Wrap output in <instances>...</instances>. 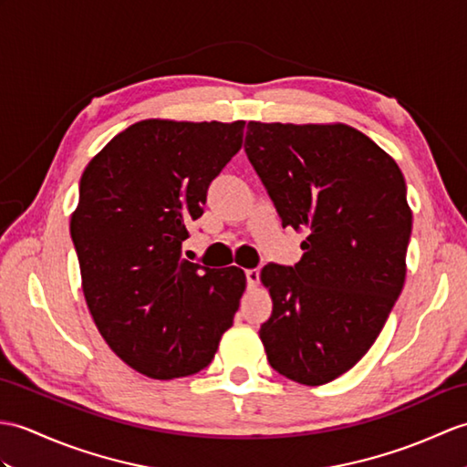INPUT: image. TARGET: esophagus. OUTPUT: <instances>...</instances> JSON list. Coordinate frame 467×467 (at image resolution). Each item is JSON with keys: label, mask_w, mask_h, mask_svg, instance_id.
<instances>
[{"label": "esophagus", "mask_w": 467, "mask_h": 467, "mask_svg": "<svg viewBox=\"0 0 467 467\" xmlns=\"http://www.w3.org/2000/svg\"><path fill=\"white\" fill-rule=\"evenodd\" d=\"M244 275H246L248 288H254L258 285V280H260V270L258 268H248V270H244Z\"/></svg>", "instance_id": "esophagus-1"}]
</instances>
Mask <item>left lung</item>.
Listing matches in <instances>:
<instances>
[{"mask_svg":"<svg viewBox=\"0 0 467 467\" xmlns=\"http://www.w3.org/2000/svg\"><path fill=\"white\" fill-rule=\"evenodd\" d=\"M246 157L283 226L306 229L295 266L260 280L273 314L260 327L270 366L320 386L370 350L406 278L411 211L396 161L354 127L248 123Z\"/></svg>","mask_w":467,"mask_h":467,"instance_id":"obj_1","label":"left lung"}]
</instances>
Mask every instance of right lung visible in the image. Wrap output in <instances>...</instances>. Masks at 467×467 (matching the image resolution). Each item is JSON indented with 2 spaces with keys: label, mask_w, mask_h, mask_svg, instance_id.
I'll use <instances>...</instances> for the list:
<instances>
[{
  "label": "right lung",
  "mask_w": 467,
  "mask_h": 467,
  "mask_svg": "<svg viewBox=\"0 0 467 467\" xmlns=\"http://www.w3.org/2000/svg\"><path fill=\"white\" fill-rule=\"evenodd\" d=\"M244 121L145 119L85 167L71 238L85 302L109 348L155 380L207 368L246 276L182 258L209 184L243 145Z\"/></svg>",
  "instance_id": "obj_1"
}]
</instances>
